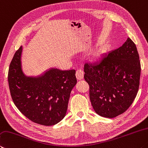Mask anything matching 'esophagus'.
<instances>
[{"mask_svg": "<svg viewBox=\"0 0 148 148\" xmlns=\"http://www.w3.org/2000/svg\"><path fill=\"white\" fill-rule=\"evenodd\" d=\"M83 74H84V73H83V72L82 70H81V69L77 70L76 72V78L78 79V80H80V79H83Z\"/></svg>", "mask_w": 148, "mask_h": 148, "instance_id": "obj_1", "label": "esophagus"}]
</instances>
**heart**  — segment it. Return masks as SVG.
Returning a JSON list of instances; mask_svg holds the SVG:
<instances>
[{
	"label": "heart",
	"instance_id": "b5f03b06",
	"mask_svg": "<svg viewBox=\"0 0 148 148\" xmlns=\"http://www.w3.org/2000/svg\"><path fill=\"white\" fill-rule=\"evenodd\" d=\"M105 48L104 46H100L96 48V49L94 51V52L92 54V59L94 60H97L100 57L102 53H103L105 52Z\"/></svg>",
	"mask_w": 148,
	"mask_h": 148
}]
</instances>
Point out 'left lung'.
<instances>
[{
    "mask_svg": "<svg viewBox=\"0 0 148 148\" xmlns=\"http://www.w3.org/2000/svg\"><path fill=\"white\" fill-rule=\"evenodd\" d=\"M140 72L137 48L129 37L122 47L103 56L100 63H85L84 79L96 113L112 119L127 111L137 95Z\"/></svg>",
    "mask_w": 148,
    "mask_h": 148,
    "instance_id": "1",
    "label": "left lung"
}]
</instances>
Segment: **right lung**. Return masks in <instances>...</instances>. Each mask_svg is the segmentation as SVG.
Here are the masks:
<instances>
[{
	"instance_id": "right-lung-1",
	"label": "right lung",
	"mask_w": 148,
	"mask_h": 148,
	"mask_svg": "<svg viewBox=\"0 0 148 148\" xmlns=\"http://www.w3.org/2000/svg\"><path fill=\"white\" fill-rule=\"evenodd\" d=\"M21 46L8 71V84L13 103L32 122L53 125L65 116L71 90L76 84L75 70L52 68L39 76H26L21 65Z\"/></svg>"
}]
</instances>
